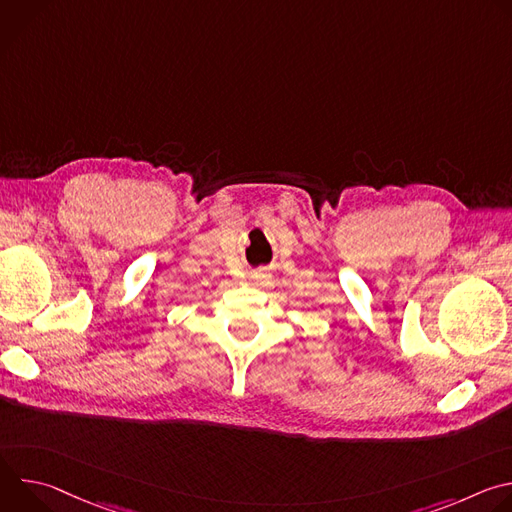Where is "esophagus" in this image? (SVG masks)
I'll return each instance as SVG.
<instances>
[{
  "label": "esophagus",
  "mask_w": 512,
  "mask_h": 512,
  "mask_svg": "<svg viewBox=\"0 0 512 512\" xmlns=\"http://www.w3.org/2000/svg\"><path fill=\"white\" fill-rule=\"evenodd\" d=\"M267 277H269V269H267V267H259V269H255V271L251 273V283L261 285Z\"/></svg>",
  "instance_id": "34e87169"
}]
</instances>
